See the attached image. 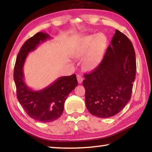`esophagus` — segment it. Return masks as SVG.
I'll return each instance as SVG.
<instances>
[{
  "mask_svg": "<svg viewBox=\"0 0 152 152\" xmlns=\"http://www.w3.org/2000/svg\"><path fill=\"white\" fill-rule=\"evenodd\" d=\"M77 80H78V83L79 84H81L82 82V81H83V78H82V77L81 76H80V75H78L77 76Z\"/></svg>",
  "mask_w": 152,
  "mask_h": 152,
  "instance_id": "34e87169",
  "label": "esophagus"
}]
</instances>
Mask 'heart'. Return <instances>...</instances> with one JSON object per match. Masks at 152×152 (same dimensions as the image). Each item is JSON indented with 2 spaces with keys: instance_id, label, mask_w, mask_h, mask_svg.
Listing matches in <instances>:
<instances>
[{
  "instance_id": "obj_1",
  "label": "heart",
  "mask_w": 152,
  "mask_h": 152,
  "mask_svg": "<svg viewBox=\"0 0 152 152\" xmlns=\"http://www.w3.org/2000/svg\"><path fill=\"white\" fill-rule=\"evenodd\" d=\"M107 47V38L99 33L84 37L74 51V56L82 58L84 56L83 66L87 70H92L99 65Z\"/></svg>"
}]
</instances>
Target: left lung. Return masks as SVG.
Masks as SVG:
<instances>
[{"label":"left lung","mask_w":152,"mask_h":152,"mask_svg":"<svg viewBox=\"0 0 152 152\" xmlns=\"http://www.w3.org/2000/svg\"><path fill=\"white\" fill-rule=\"evenodd\" d=\"M135 72L132 43L117 29L99 66L84 76L82 84L89 113L100 118L119 113L130 101Z\"/></svg>","instance_id":"8db88e82"}]
</instances>
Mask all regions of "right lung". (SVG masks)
<instances>
[{"mask_svg":"<svg viewBox=\"0 0 152 152\" xmlns=\"http://www.w3.org/2000/svg\"><path fill=\"white\" fill-rule=\"evenodd\" d=\"M48 39L51 37L48 33L39 32L24 43L17 55L13 74L19 103L30 117L43 123L53 121L61 117L66 99L78 86L75 74L60 77L40 91H33L25 84L23 66L28 53Z\"/></svg>","mask_w":152,"mask_h":152,"instance_id":"obj_1","label":"right lung"}]
</instances>
